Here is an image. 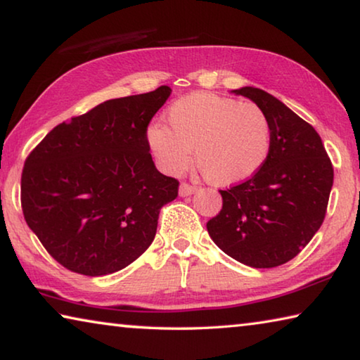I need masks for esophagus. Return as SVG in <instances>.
<instances>
[{"mask_svg": "<svg viewBox=\"0 0 360 360\" xmlns=\"http://www.w3.org/2000/svg\"><path fill=\"white\" fill-rule=\"evenodd\" d=\"M195 192H197V187L187 184V182H182V184L179 186V195H181V197H188V195H192Z\"/></svg>", "mask_w": 360, "mask_h": 360, "instance_id": "obj_1", "label": "esophagus"}]
</instances>
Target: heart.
I'll list each match as a JSON object with an SVG mask.
<instances>
[{
  "label": "heart",
  "instance_id": "1",
  "mask_svg": "<svg viewBox=\"0 0 360 360\" xmlns=\"http://www.w3.org/2000/svg\"><path fill=\"white\" fill-rule=\"evenodd\" d=\"M165 125H152L148 143L163 172L182 174L195 163L214 186H233L259 172L271 148V125L251 101L195 92L174 101Z\"/></svg>",
  "mask_w": 360,
  "mask_h": 360
}]
</instances>
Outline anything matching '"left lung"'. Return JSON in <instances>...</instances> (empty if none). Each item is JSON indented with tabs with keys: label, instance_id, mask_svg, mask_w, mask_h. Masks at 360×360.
I'll use <instances>...</instances> for the list:
<instances>
[{
	"label": "left lung",
	"instance_id": "left-lung-1",
	"mask_svg": "<svg viewBox=\"0 0 360 360\" xmlns=\"http://www.w3.org/2000/svg\"><path fill=\"white\" fill-rule=\"evenodd\" d=\"M233 94L264 109L271 125V148L252 178L219 191L222 210L206 229L231 259L273 268L294 259L324 222L333 167L318 131L283 101L255 87Z\"/></svg>",
	"mask_w": 360,
	"mask_h": 360
}]
</instances>
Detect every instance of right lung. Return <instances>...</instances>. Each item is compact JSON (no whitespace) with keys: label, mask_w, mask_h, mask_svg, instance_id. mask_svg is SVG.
<instances>
[{"label":"right lung","mask_w":360,"mask_h":360,"mask_svg":"<svg viewBox=\"0 0 360 360\" xmlns=\"http://www.w3.org/2000/svg\"><path fill=\"white\" fill-rule=\"evenodd\" d=\"M169 94L162 85L108 100L57 125L27 157L23 216L60 265L111 275L154 241L162 206L179 187L155 168L148 143L149 122Z\"/></svg>","instance_id":"add662e5"}]
</instances>
